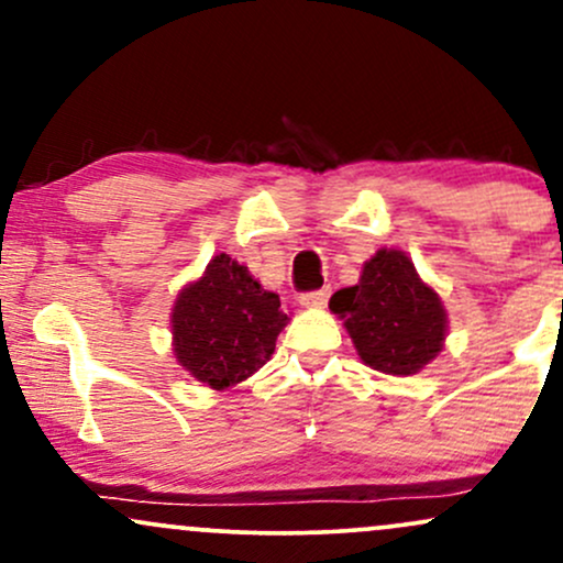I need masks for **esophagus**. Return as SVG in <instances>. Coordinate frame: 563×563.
<instances>
[{"label":"esophagus","instance_id":"34e87169","mask_svg":"<svg viewBox=\"0 0 563 563\" xmlns=\"http://www.w3.org/2000/svg\"><path fill=\"white\" fill-rule=\"evenodd\" d=\"M328 299H331V288H318V290H307V294L299 296L301 307H325Z\"/></svg>","mask_w":563,"mask_h":563}]
</instances>
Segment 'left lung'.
Wrapping results in <instances>:
<instances>
[{
  "mask_svg": "<svg viewBox=\"0 0 563 563\" xmlns=\"http://www.w3.org/2000/svg\"><path fill=\"white\" fill-rule=\"evenodd\" d=\"M331 312L344 318L363 363L391 376L421 371L448 331L442 301L402 251H378L357 286L335 290Z\"/></svg>",
  "mask_w": 563,
  "mask_h": 563,
  "instance_id": "8db88e82",
  "label": "left lung"
}]
</instances>
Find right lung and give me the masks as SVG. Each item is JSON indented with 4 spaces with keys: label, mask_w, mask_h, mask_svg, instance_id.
<instances>
[{
    "label": "right lung",
    "mask_w": 563,
    "mask_h": 563,
    "mask_svg": "<svg viewBox=\"0 0 563 563\" xmlns=\"http://www.w3.org/2000/svg\"><path fill=\"white\" fill-rule=\"evenodd\" d=\"M286 320L277 294L264 290L228 254H219L174 303V354L192 378L211 389H228L273 357Z\"/></svg>",
    "instance_id": "add662e5"
}]
</instances>
